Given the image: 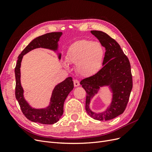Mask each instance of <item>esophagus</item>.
Segmentation results:
<instances>
[{
  "label": "esophagus",
  "instance_id": "34e87169",
  "mask_svg": "<svg viewBox=\"0 0 152 152\" xmlns=\"http://www.w3.org/2000/svg\"><path fill=\"white\" fill-rule=\"evenodd\" d=\"M73 84H74L75 87H77V86H79L80 85V82L78 80L75 79L74 80H73Z\"/></svg>",
  "mask_w": 152,
  "mask_h": 152
}]
</instances>
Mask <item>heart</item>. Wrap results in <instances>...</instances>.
Instances as JSON below:
<instances>
[{"label": "heart", "instance_id": "1", "mask_svg": "<svg viewBox=\"0 0 152 152\" xmlns=\"http://www.w3.org/2000/svg\"><path fill=\"white\" fill-rule=\"evenodd\" d=\"M104 50L99 43L88 40L77 41L72 44L67 53V61L77 64V71L84 77L96 74L102 67ZM65 66L68 68L66 63Z\"/></svg>", "mask_w": 152, "mask_h": 152}]
</instances>
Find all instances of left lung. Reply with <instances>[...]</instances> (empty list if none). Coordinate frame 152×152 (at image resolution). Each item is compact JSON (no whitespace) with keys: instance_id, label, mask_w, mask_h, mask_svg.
I'll list each match as a JSON object with an SVG mask.
<instances>
[{"instance_id":"obj_1","label":"left lung","mask_w":152,"mask_h":152,"mask_svg":"<svg viewBox=\"0 0 152 152\" xmlns=\"http://www.w3.org/2000/svg\"><path fill=\"white\" fill-rule=\"evenodd\" d=\"M106 49L103 68L96 74L82 80L80 84L87 93L86 110L87 114L98 121L111 120L123 113L132 88L131 65L120 45L102 31L92 30ZM108 86L113 93L110 105L105 111L96 113L89 107L90 100L97 94L100 87Z\"/></svg>"}]
</instances>
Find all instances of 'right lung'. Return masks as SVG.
I'll return each instance as SVG.
<instances>
[{
	"instance_id": "1",
	"label": "right lung",
	"mask_w": 152,
	"mask_h": 152,
	"mask_svg": "<svg viewBox=\"0 0 152 152\" xmlns=\"http://www.w3.org/2000/svg\"><path fill=\"white\" fill-rule=\"evenodd\" d=\"M62 32H51L34 39L27 45L18 56L15 67L16 88L15 96L21 111L28 120L42 124H53L57 122L63 113L64 102L71 91L73 89L72 78L69 77L57 84L54 88L49 105L45 108H34L26 102L24 98V91L21 84L20 67L23 57L30 50L36 48H44L56 52L58 49V42L62 35ZM61 54L58 53V58Z\"/></svg>"
}]
</instances>
